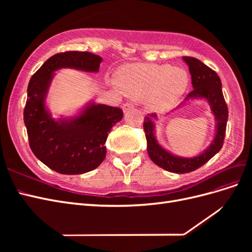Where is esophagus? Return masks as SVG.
<instances>
[{
	"label": "esophagus",
	"instance_id": "34e87169",
	"mask_svg": "<svg viewBox=\"0 0 252 252\" xmlns=\"http://www.w3.org/2000/svg\"><path fill=\"white\" fill-rule=\"evenodd\" d=\"M133 108H134V105H133L132 103H130V102H127V103H125V104L123 105V111H124V112H127V111L131 110V109H133Z\"/></svg>",
	"mask_w": 252,
	"mask_h": 252
}]
</instances>
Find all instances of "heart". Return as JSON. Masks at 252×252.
Masks as SVG:
<instances>
[{"label": "heart", "instance_id": "heart-1", "mask_svg": "<svg viewBox=\"0 0 252 252\" xmlns=\"http://www.w3.org/2000/svg\"><path fill=\"white\" fill-rule=\"evenodd\" d=\"M119 85L128 95L147 97L151 108L164 109L185 93L188 77L184 69L170 65L131 64L121 69Z\"/></svg>", "mask_w": 252, "mask_h": 252}]
</instances>
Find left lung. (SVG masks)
Here are the masks:
<instances>
[{"instance_id":"8db88e82","label":"left lung","mask_w":252,"mask_h":252,"mask_svg":"<svg viewBox=\"0 0 252 252\" xmlns=\"http://www.w3.org/2000/svg\"><path fill=\"white\" fill-rule=\"evenodd\" d=\"M191 74L193 90L185 100L192 97H203L207 100L217 120V133L210 147L202 155L194 158H179L166 151L158 144L155 138V124L152 120L156 114H147L144 119V131L147 140V151L151 161L161 168L174 173H188L200 168L215 157L222 148L228 121V107L222 91V83L215 70L205 65L200 60L192 57H183Z\"/></svg>"}]
</instances>
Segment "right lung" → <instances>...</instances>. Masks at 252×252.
I'll list each match as a JSON object with an SVG mask.
<instances>
[{
  "instance_id": "1",
  "label": "right lung",
  "mask_w": 252,
  "mask_h": 252,
  "mask_svg": "<svg viewBox=\"0 0 252 252\" xmlns=\"http://www.w3.org/2000/svg\"><path fill=\"white\" fill-rule=\"evenodd\" d=\"M102 58L88 51H65L49 58L29 81L24 123L33 155L62 174L95 169L106 157L108 132L123 118L119 107L91 104L79 117L55 121L45 108V96L53 72L69 67L96 72Z\"/></svg>"
}]
</instances>
